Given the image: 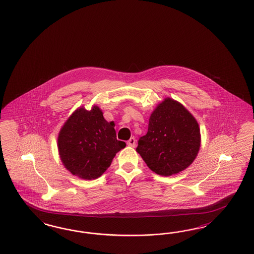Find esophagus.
<instances>
[{"instance_id": "obj_1", "label": "esophagus", "mask_w": 254, "mask_h": 254, "mask_svg": "<svg viewBox=\"0 0 254 254\" xmlns=\"http://www.w3.org/2000/svg\"><path fill=\"white\" fill-rule=\"evenodd\" d=\"M135 143H136V140L134 137H131L127 142L128 146H130V147H135Z\"/></svg>"}]
</instances>
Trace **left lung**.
I'll list each match as a JSON object with an SVG mask.
<instances>
[{"label": "left lung", "instance_id": "left-lung-1", "mask_svg": "<svg viewBox=\"0 0 254 254\" xmlns=\"http://www.w3.org/2000/svg\"><path fill=\"white\" fill-rule=\"evenodd\" d=\"M201 144L194 117L179 102L164 99L149 118L146 135L136 151L149 169L169 177L183 171L196 158Z\"/></svg>", "mask_w": 254, "mask_h": 254}]
</instances>
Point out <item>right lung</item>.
<instances>
[{
  "label": "right lung",
  "mask_w": 254,
  "mask_h": 254,
  "mask_svg": "<svg viewBox=\"0 0 254 254\" xmlns=\"http://www.w3.org/2000/svg\"><path fill=\"white\" fill-rule=\"evenodd\" d=\"M115 124L107 123L102 110L94 106L88 111L76 109L59 133L58 148L66 169L83 180H95L110 166L126 146L117 139Z\"/></svg>",
  "instance_id": "obj_1"
}]
</instances>
